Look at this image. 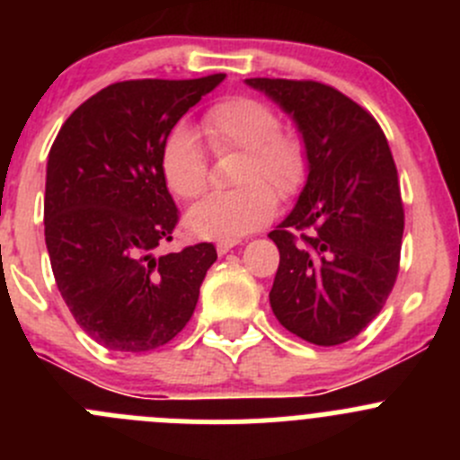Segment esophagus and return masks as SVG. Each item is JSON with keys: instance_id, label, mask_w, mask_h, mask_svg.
Segmentation results:
<instances>
[{"instance_id": "34e87169", "label": "esophagus", "mask_w": 460, "mask_h": 460, "mask_svg": "<svg viewBox=\"0 0 460 460\" xmlns=\"http://www.w3.org/2000/svg\"><path fill=\"white\" fill-rule=\"evenodd\" d=\"M235 244H238V243H217V244H216V252H217V256H225V253H229L231 249L235 247Z\"/></svg>"}]
</instances>
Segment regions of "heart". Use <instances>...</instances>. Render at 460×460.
Here are the masks:
<instances>
[{
    "label": "heart",
    "mask_w": 460,
    "mask_h": 460,
    "mask_svg": "<svg viewBox=\"0 0 460 460\" xmlns=\"http://www.w3.org/2000/svg\"><path fill=\"white\" fill-rule=\"evenodd\" d=\"M202 133L213 153L243 151L235 175L243 187L204 198L189 208L184 225L196 238L235 243L271 220L278 204L274 190L287 198L303 187L307 146L300 133L280 127L273 106L249 95L213 104L202 118ZM160 169L175 198L193 200L202 196L208 171L196 133L175 128L162 146Z\"/></svg>",
    "instance_id": "obj_1"
}]
</instances>
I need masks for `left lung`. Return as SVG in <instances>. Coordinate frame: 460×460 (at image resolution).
<instances>
[{
    "label": "left lung",
    "instance_id": "1",
    "mask_svg": "<svg viewBox=\"0 0 460 460\" xmlns=\"http://www.w3.org/2000/svg\"><path fill=\"white\" fill-rule=\"evenodd\" d=\"M247 84L294 118L307 146V184L269 234L280 252L269 303L303 341L342 345L378 316L398 276L405 213L387 137L333 86L269 77Z\"/></svg>",
    "mask_w": 460,
    "mask_h": 460
}]
</instances>
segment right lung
Listing matches in <instances>:
<instances>
[{
    "instance_id": "add662e5",
    "label": "right lung",
    "mask_w": 460,
    "mask_h": 460,
    "mask_svg": "<svg viewBox=\"0 0 460 460\" xmlns=\"http://www.w3.org/2000/svg\"><path fill=\"white\" fill-rule=\"evenodd\" d=\"M225 77L111 84L73 111L50 146V267L73 318L106 349H157L193 316L217 253L200 243L153 256L180 220L160 155L178 119Z\"/></svg>"
}]
</instances>
